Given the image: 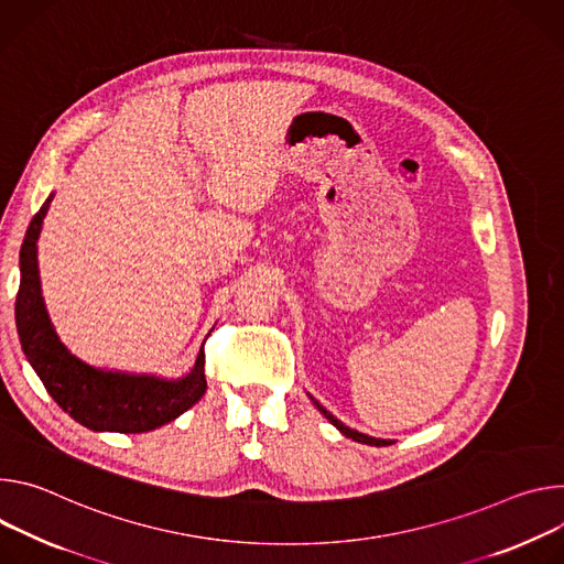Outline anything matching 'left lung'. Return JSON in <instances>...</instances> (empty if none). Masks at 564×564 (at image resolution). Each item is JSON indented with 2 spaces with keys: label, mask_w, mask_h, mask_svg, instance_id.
Returning <instances> with one entry per match:
<instances>
[{
  "label": "left lung",
  "mask_w": 564,
  "mask_h": 564,
  "mask_svg": "<svg viewBox=\"0 0 564 564\" xmlns=\"http://www.w3.org/2000/svg\"><path fill=\"white\" fill-rule=\"evenodd\" d=\"M314 403H316V408L345 434V436H349V440H354V442H358V444H367V446H392V442H386V440H373V436H367V434H362V432H358V430H351V427H347L345 423H340L332 412H327L316 399H314Z\"/></svg>",
  "instance_id": "8db88e82"
}]
</instances>
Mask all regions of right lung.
<instances>
[{"label":"right lung","instance_id":"obj_1","mask_svg":"<svg viewBox=\"0 0 564 564\" xmlns=\"http://www.w3.org/2000/svg\"><path fill=\"white\" fill-rule=\"evenodd\" d=\"M53 195L31 219L20 250V291L15 300V321L22 349L44 383L51 399L80 425L96 432H150L174 421L191 410L206 392L204 347L195 369L178 381L132 373L102 371L85 365L67 351L51 327L46 316L40 275H37V237L42 219Z\"/></svg>","mask_w":564,"mask_h":564}]
</instances>
